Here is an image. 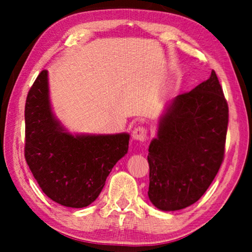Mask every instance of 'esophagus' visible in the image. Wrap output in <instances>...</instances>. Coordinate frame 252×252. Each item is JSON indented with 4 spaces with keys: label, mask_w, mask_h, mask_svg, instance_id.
<instances>
[{
    "label": "esophagus",
    "mask_w": 252,
    "mask_h": 252,
    "mask_svg": "<svg viewBox=\"0 0 252 252\" xmlns=\"http://www.w3.org/2000/svg\"><path fill=\"white\" fill-rule=\"evenodd\" d=\"M132 139L139 142H144L147 139V129L143 126H136L132 131Z\"/></svg>",
    "instance_id": "1"
}]
</instances>
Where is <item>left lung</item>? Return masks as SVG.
Masks as SVG:
<instances>
[{
  "label": "left lung",
  "instance_id": "obj_1",
  "mask_svg": "<svg viewBox=\"0 0 252 252\" xmlns=\"http://www.w3.org/2000/svg\"><path fill=\"white\" fill-rule=\"evenodd\" d=\"M229 109L218 76L177 95L159 120L149 146L148 195L162 211H176L202 197L224 157Z\"/></svg>",
  "mask_w": 252,
  "mask_h": 252
}]
</instances>
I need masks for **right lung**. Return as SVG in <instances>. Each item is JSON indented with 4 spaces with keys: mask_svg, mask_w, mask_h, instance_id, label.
<instances>
[{
    "mask_svg": "<svg viewBox=\"0 0 252 252\" xmlns=\"http://www.w3.org/2000/svg\"><path fill=\"white\" fill-rule=\"evenodd\" d=\"M24 156L42 191L59 204L84 208L129 148L130 135L71 134L52 112L48 71L37 75L25 103Z\"/></svg>",
    "mask_w": 252,
    "mask_h": 252,
    "instance_id": "add662e5",
    "label": "right lung"
}]
</instances>
